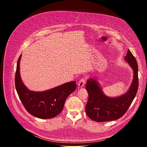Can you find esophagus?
I'll use <instances>...</instances> for the list:
<instances>
[{
  "label": "esophagus",
  "instance_id": "obj_1",
  "mask_svg": "<svg viewBox=\"0 0 147 147\" xmlns=\"http://www.w3.org/2000/svg\"><path fill=\"white\" fill-rule=\"evenodd\" d=\"M86 81V80L85 78H81V79L79 81V82H78V87H79V88H82V87L84 86V84H85Z\"/></svg>",
  "mask_w": 147,
  "mask_h": 147
}]
</instances>
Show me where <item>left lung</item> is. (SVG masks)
<instances>
[{
	"mask_svg": "<svg viewBox=\"0 0 147 147\" xmlns=\"http://www.w3.org/2000/svg\"><path fill=\"white\" fill-rule=\"evenodd\" d=\"M124 60L133 69L134 76L130 88L121 96L115 98L107 96L103 93L97 80L91 78L87 80L86 89L89 96L86 112L91 120L104 122L118 119L124 115L130 107L138 91V65L129 49Z\"/></svg>",
	"mask_w": 147,
	"mask_h": 147,
	"instance_id": "left-lung-1",
	"label": "left lung"
}]
</instances>
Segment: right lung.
I'll return each mask as SVG.
<instances>
[{
    "label": "right lung",
    "mask_w": 147,
    "mask_h": 147,
    "mask_svg": "<svg viewBox=\"0 0 147 147\" xmlns=\"http://www.w3.org/2000/svg\"><path fill=\"white\" fill-rule=\"evenodd\" d=\"M18 59L15 76V86L18 96L26 109L32 116L42 119H51L58 115L63 109L66 98L76 89V81H71L49 90L35 92L24 84L20 73Z\"/></svg>",
    "instance_id": "add662e5"
}]
</instances>
